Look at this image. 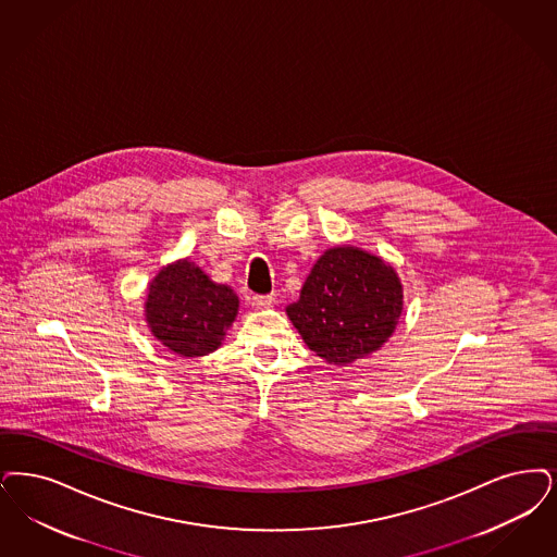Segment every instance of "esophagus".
<instances>
[{"label": "esophagus", "mask_w": 557, "mask_h": 557, "mask_svg": "<svg viewBox=\"0 0 557 557\" xmlns=\"http://www.w3.org/2000/svg\"><path fill=\"white\" fill-rule=\"evenodd\" d=\"M250 302H252L255 309H268V307L273 305V296H271V294H255V296L250 298Z\"/></svg>", "instance_id": "1"}]
</instances>
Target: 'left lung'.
Segmentation results:
<instances>
[{
    "label": "left lung",
    "mask_w": 557,
    "mask_h": 557,
    "mask_svg": "<svg viewBox=\"0 0 557 557\" xmlns=\"http://www.w3.org/2000/svg\"><path fill=\"white\" fill-rule=\"evenodd\" d=\"M286 311L317 357L348 364L379 350L396 330L400 280L379 257L335 246L319 257Z\"/></svg>",
    "instance_id": "obj_1"
}]
</instances>
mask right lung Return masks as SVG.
<instances>
[{"label": "right lung", "instance_id": "obj_1", "mask_svg": "<svg viewBox=\"0 0 557 557\" xmlns=\"http://www.w3.org/2000/svg\"><path fill=\"white\" fill-rule=\"evenodd\" d=\"M238 311V296L213 284L195 263L161 269L147 296V323L180 357H205L222 344Z\"/></svg>", "mask_w": 557, "mask_h": 557}]
</instances>
